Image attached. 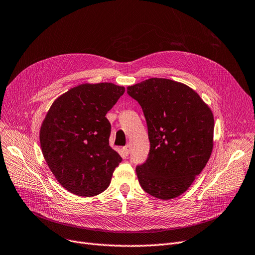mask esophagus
<instances>
[{
	"label": "esophagus",
	"mask_w": 255,
	"mask_h": 255,
	"mask_svg": "<svg viewBox=\"0 0 255 255\" xmlns=\"http://www.w3.org/2000/svg\"><path fill=\"white\" fill-rule=\"evenodd\" d=\"M122 150H124V154H125V156H126V157H128V156L129 155V152H130V145H129V144L126 145L124 148H122Z\"/></svg>",
	"instance_id": "esophagus-1"
}]
</instances>
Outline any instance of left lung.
Masks as SVG:
<instances>
[{
    "label": "left lung",
    "mask_w": 255,
    "mask_h": 255,
    "mask_svg": "<svg viewBox=\"0 0 255 255\" xmlns=\"http://www.w3.org/2000/svg\"><path fill=\"white\" fill-rule=\"evenodd\" d=\"M128 94L143 111L150 143L147 159L136 166L141 187L162 200L182 195L211 155L210 109L192 89L165 78L130 86Z\"/></svg>",
    "instance_id": "8db88e82"
}]
</instances>
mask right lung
Returning a JSON list of instances; mask_svg holds the SVG:
<instances>
[{"label":"right lung","mask_w":255,"mask_h":255,"mask_svg":"<svg viewBox=\"0 0 255 255\" xmlns=\"http://www.w3.org/2000/svg\"><path fill=\"white\" fill-rule=\"evenodd\" d=\"M125 91L111 83L80 85L48 111L39 133L43 155L60 185L74 195L105 191L122 160L110 146L106 115Z\"/></svg>","instance_id":"obj_1"}]
</instances>
